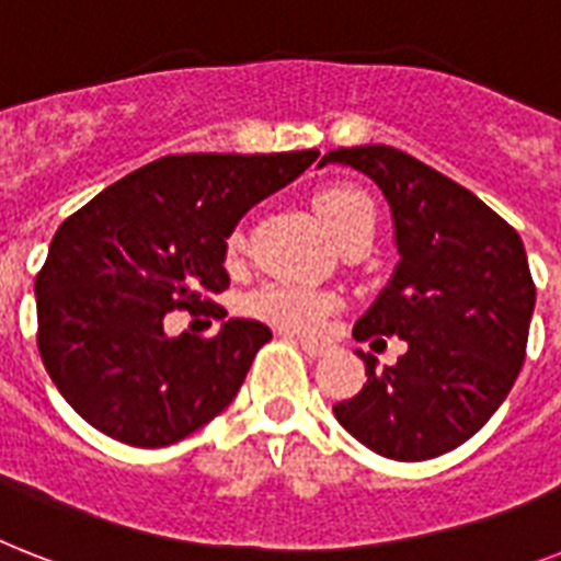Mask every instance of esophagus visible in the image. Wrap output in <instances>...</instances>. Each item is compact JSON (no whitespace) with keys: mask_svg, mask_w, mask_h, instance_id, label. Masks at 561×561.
<instances>
[{"mask_svg":"<svg viewBox=\"0 0 561 561\" xmlns=\"http://www.w3.org/2000/svg\"><path fill=\"white\" fill-rule=\"evenodd\" d=\"M296 345H299V348H302V352L308 354V357H313V359L322 357V354L328 352L325 345H322V343H313V340H305V336H296Z\"/></svg>","mask_w":561,"mask_h":561,"instance_id":"obj_1","label":"esophagus"}]
</instances>
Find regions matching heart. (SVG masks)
Returning <instances> with one entry per match:
<instances>
[{
	"label": "heart",
	"mask_w": 561,
	"mask_h": 561,
	"mask_svg": "<svg viewBox=\"0 0 561 561\" xmlns=\"http://www.w3.org/2000/svg\"><path fill=\"white\" fill-rule=\"evenodd\" d=\"M313 213L320 216L328 233L340 244L352 236L375 230V204L354 186L340 184L320 190L313 195ZM241 250H244V230L233 227L225 241L227 259H239ZM334 296L320 288H308V285H296V282H265L244 294L241 311L253 320L299 331V334H313L328 320V313L334 311Z\"/></svg>",
	"instance_id": "1"
}]
</instances>
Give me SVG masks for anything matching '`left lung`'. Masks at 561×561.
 <instances>
[{"mask_svg":"<svg viewBox=\"0 0 561 561\" xmlns=\"http://www.w3.org/2000/svg\"><path fill=\"white\" fill-rule=\"evenodd\" d=\"M331 161L383 190L400 250L354 340L400 336L409 345L383 371L357 352L368 380L336 403V421L383 458H438L493 417L525 366L536 305L525 244L467 186L409 152L368 144L331 149L320 163Z\"/></svg>","mask_w":561,"mask_h":561,"instance_id":"obj_1","label":"left lung"}]
</instances>
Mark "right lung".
<instances>
[{
	"label": "right lung",
	"mask_w": 561,
	"mask_h": 561,
	"mask_svg": "<svg viewBox=\"0 0 561 561\" xmlns=\"http://www.w3.org/2000/svg\"><path fill=\"white\" fill-rule=\"evenodd\" d=\"M317 154H167L59 225L36 273V345L85 423L154 449L230 407L271 328L227 320L216 336H167L163 320L225 317L213 296L230 288L227 236Z\"/></svg>",
	"instance_id": "right-lung-1"
}]
</instances>
